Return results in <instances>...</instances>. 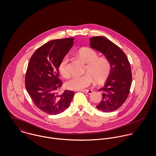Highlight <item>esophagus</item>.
<instances>
[{
    "instance_id": "obj_1",
    "label": "esophagus",
    "mask_w": 156,
    "mask_h": 156,
    "mask_svg": "<svg viewBox=\"0 0 156 156\" xmlns=\"http://www.w3.org/2000/svg\"><path fill=\"white\" fill-rule=\"evenodd\" d=\"M83 92H84V93H86V94H91L92 92V90H90V89H87V90H82Z\"/></svg>"
}]
</instances>
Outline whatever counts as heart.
Masks as SVG:
<instances>
[{
	"label": "heart",
	"instance_id": "obj_1",
	"mask_svg": "<svg viewBox=\"0 0 156 156\" xmlns=\"http://www.w3.org/2000/svg\"><path fill=\"white\" fill-rule=\"evenodd\" d=\"M79 58L87 63L83 76H74L66 83V87L71 90H82L90 86L95 79L98 82H102L106 79L111 70V64L108 59L98 57V53L89 47H84L78 51ZM58 69L64 77L70 75L69 58L65 56L60 61Z\"/></svg>",
	"mask_w": 156,
	"mask_h": 156
}]
</instances>
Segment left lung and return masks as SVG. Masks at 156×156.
I'll return each mask as SVG.
<instances>
[{"instance_id":"obj_1","label":"left lung","mask_w":156,"mask_h":156,"mask_svg":"<svg viewBox=\"0 0 156 156\" xmlns=\"http://www.w3.org/2000/svg\"><path fill=\"white\" fill-rule=\"evenodd\" d=\"M90 47L103 53L111 62V70L105 85L99 89L103 98L96 108L105 112L114 111L126 101L132 82L130 64L125 53L103 37L89 39Z\"/></svg>"}]
</instances>
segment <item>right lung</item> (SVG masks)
I'll list each match as a JSON object with an SVG mask.
<instances>
[{
  "label": "right lung",
  "mask_w": 156,
  "mask_h": 156,
  "mask_svg": "<svg viewBox=\"0 0 156 156\" xmlns=\"http://www.w3.org/2000/svg\"><path fill=\"white\" fill-rule=\"evenodd\" d=\"M74 38L50 41L39 47L31 56L25 76V87L34 105L50 115L67 109L74 92L65 90L59 94L62 82L58 66L73 45Z\"/></svg>",
  "instance_id": "add662e5"
}]
</instances>
